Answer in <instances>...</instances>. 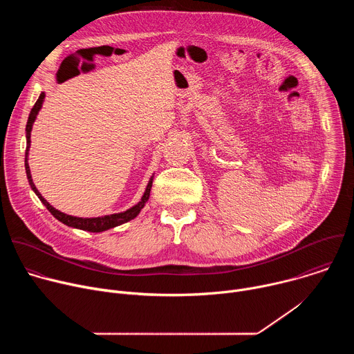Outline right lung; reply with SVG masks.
<instances>
[{"label":"right lung","mask_w":354,"mask_h":354,"mask_svg":"<svg viewBox=\"0 0 354 354\" xmlns=\"http://www.w3.org/2000/svg\"><path fill=\"white\" fill-rule=\"evenodd\" d=\"M43 99H44V92L40 93L39 99L36 100L35 106L32 108L30 113H29V118H28V123H26V153H25V169H26V176H28V180H29V185L30 187L33 189V192L36 193V196L40 198L41 203L46 206V209L52 213L59 221H62L63 224L68 225V227H73V228H80V230H84V231H89V232H102V231H106L109 228H113V227H118V225H122L133 218H136L138 216V213L141 212V209L144 207L145 201L148 200L149 197V192H151V186H153V176H151L148 185H147V189L141 197V201H138V203L136 206H133L131 209L123 212V213H118V214H111V216H104V217H95V218H82V217H73V216H68V214H64L59 210H56L53 206H50L47 201L44 200V197L39 193V190L36 189L33 180H32V175H30V169H29V164H28V151H29V147H30V131H32V126H33V122L43 105Z\"/></svg>","instance_id":"1"}]
</instances>
